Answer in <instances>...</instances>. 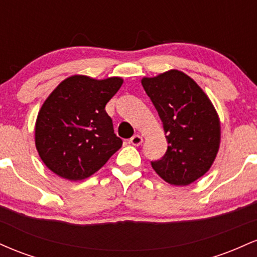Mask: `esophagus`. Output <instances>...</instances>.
I'll return each mask as SVG.
<instances>
[{
	"instance_id": "esophagus-1",
	"label": "esophagus",
	"mask_w": 257,
	"mask_h": 257,
	"mask_svg": "<svg viewBox=\"0 0 257 257\" xmlns=\"http://www.w3.org/2000/svg\"><path fill=\"white\" fill-rule=\"evenodd\" d=\"M129 143H131L132 145H134V146L141 145V143H143V137H141V135H139V134L134 135V137L131 138V140H129Z\"/></svg>"
}]
</instances>
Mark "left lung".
Returning <instances> with one entry per match:
<instances>
[{
  "label": "left lung",
  "mask_w": 257,
  "mask_h": 257,
  "mask_svg": "<svg viewBox=\"0 0 257 257\" xmlns=\"http://www.w3.org/2000/svg\"><path fill=\"white\" fill-rule=\"evenodd\" d=\"M167 134L168 149L155 172L174 186L192 184L210 169L220 147L221 126L210 99L179 70L141 79Z\"/></svg>",
  "instance_id": "obj_1"
}]
</instances>
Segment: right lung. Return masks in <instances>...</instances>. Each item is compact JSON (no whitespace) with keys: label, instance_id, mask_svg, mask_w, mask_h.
<instances>
[{"label":"right lung","instance_id":"right-lung-1","mask_svg":"<svg viewBox=\"0 0 257 257\" xmlns=\"http://www.w3.org/2000/svg\"><path fill=\"white\" fill-rule=\"evenodd\" d=\"M123 79L75 75L64 79L41 107L35 144L48 169L77 181L96 173L122 146L105 106Z\"/></svg>","mask_w":257,"mask_h":257}]
</instances>
